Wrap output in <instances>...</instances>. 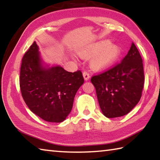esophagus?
I'll return each mask as SVG.
<instances>
[{
  "label": "esophagus",
  "mask_w": 160,
  "mask_h": 160,
  "mask_svg": "<svg viewBox=\"0 0 160 160\" xmlns=\"http://www.w3.org/2000/svg\"><path fill=\"white\" fill-rule=\"evenodd\" d=\"M82 75H83L84 79H85V80H89V78H90V74H89L88 72H86V71H84V72H83V73H82Z\"/></svg>",
  "instance_id": "34e87169"
}]
</instances>
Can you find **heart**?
<instances>
[{
  "label": "heart",
  "mask_w": 160,
  "mask_h": 160,
  "mask_svg": "<svg viewBox=\"0 0 160 160\" xmlns=\"http://www.w3.org/2000/svg\"><path fill=\"white\" fill-rule=\"evenodd\" d=\"M120 54V48L117 45L110 44L109 41L97 43L80 53V55L85 58L94 56L91 61V66L97 70L109 68L117 61Z\"/></svg>",
  "instance_id": "1"
}]
</instances>
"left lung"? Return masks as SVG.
<instances>
[{"mask_svg":"<svg viewBox=\"0 0 160 160\" xmlns=\"http://www.w3.org/2000/svg\"><path fill=\"white\" fill-rule=\"evenodd\" d=\"M144 81L142 60L133 43L120 63L91 78L100 109L107 118L131 112L141 98Z\"/></svg>","mask_w":160,"mask_h":160,"instance_id":"left-lung-1","label":"left lung"}]
</instances>
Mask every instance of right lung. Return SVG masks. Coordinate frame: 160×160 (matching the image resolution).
<instances>
[{"label":"right lung","instance_id":"right-lung-1","mask_svg":"<svg viewBox=\"0 0 160 160\" xmlns=\"http://www.w3.org/2000/svg\"><path fill=\"white\" fill-rule=\"evenodd\" d=\"M36 42L23 56L20 67L22 96L32 112L48 122L60 123L71 112L74 97L84 82L82 72L61 66H42Z\"/></svg>","mask_w":160,"mask_h":160}]
</instances>
